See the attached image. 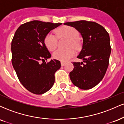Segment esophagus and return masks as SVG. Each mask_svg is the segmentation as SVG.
<instances>
[{
    "label": "esophagus",
    "instance_id": "34e87169",
    "mask_svg": "<svg viewBox=\"0 0 124 124\" xmlns=\"http://www.w3.org/2000/svg\"><path fill=\"white\" fill-rule=\"evenodd\" d=\"M61 66H65V65H66V63H65V62H61Z\"/></svg>",
    "mask_w": 124,
    "mask_h": 124
}]
</instances>
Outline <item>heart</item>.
<instances>
[{"mask_svg":"<svg viewBox=\"0 0 124 124\" xmlns=\"http://www.w3.org/2000/svg\"><path fill=\"white\" fill-rule=\"evenodd\" d=\"M56 34L60 37H66L69 39V46L77 48L79 46L78 39L79 34L78 30L74 27L70 26H63L58 28ZM44 44L49 51H54L57 47L58 39L52 32H48L44 38ZM75 52L73 49H69L67 50L58 49L53 54V58L56 60L66 62L75 55Z\"/></svg>","mask_w":124,"mask_h":124,"instance_id":"b5f03b06","label":"heart"}]
</instances>
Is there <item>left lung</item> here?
Masks as SVG:
<instances>
[{
	"label": "left lung",
	"instance_id": "8db88e82",
	"mask_svg": "<svg viewBox=\"0 0 124 124\" xmlns=\"http://www.w3.org/2000/svg\"><path fill=\"white\" fill-rule=\"evenodd\" d=\"M83 38V45L78 56L82 62H73V70L69 73L72 82L81 89H90L103 79L109 65L111 48L107 31L94 21L80 20L68 22Z\"/></svg>",
	"mask_w": 124,
	"mask_h": 124
}]
</instances>
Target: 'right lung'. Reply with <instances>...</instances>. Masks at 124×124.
Wrapping results in <instances>:
<instances>
[{
	"instance_id": "add662e5",
	"label": "right lung",
	"mask_w": 124,
	"mask_h": 124,
	"mask_svg": "<svg viewBox=\"0 0 124 124\" xmlns=\"http://www.w3.org/2000/svg\"><path fill=\"white\" fill-rule=\"evenodd\" d=\"M62 23L34 20L21 24L16 31L11 45L12 62L18 80L27 90L35 94H43L53 86L55 73L60 61L51 59L44 38ZM42 61L43 63H39Z\"/></svg>"
}]
</instances>
